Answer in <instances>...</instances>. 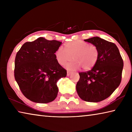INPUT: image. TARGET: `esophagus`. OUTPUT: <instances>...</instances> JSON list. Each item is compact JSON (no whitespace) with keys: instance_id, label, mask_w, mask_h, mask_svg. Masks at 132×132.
<instances>
[{"instance_id":"esophagus-1","label":"esophagus","mask_w":132,"mask_h":132,"mask_svg":"<svg viewBox=\"0 0 132 132\" xmlns=\"http://www.w3.org/2000/svg\"><path fill=\"white\" fill-rule=\"evenodd\" d=\"M71 74V71H67V76H70Z\"/></svg>"}]
</instances>
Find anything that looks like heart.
Returning <instances> with one entry per match:
<instances>
[{
	"mask_svg": "<svg viewBox=\"0 0 132 132\" xmlns=\"http://www.w3.org/2000/svg\"><path fill=\"white\" fill-rule=\"evenodd\" d=\"M65 49L60 46L55 52L57 61L64 66L73 59L75 60L66 66L70 70H77L81 66L85 70H90L97 63L99 51L97 46L81 40L69 42L65 44Z\"/></svg>",
	"mask_w": 132,
	"mask_h": 132,
	"instance_id": "obj_1",
	"label": "heart"
}]
</instances>
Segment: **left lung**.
Returning a JSON list of instances; mask_svg holds the SVG:
<instances>
[{"label":"left lung","instance_id":"left-lung-1","mask_svg":"<svg viewBox=\"0 0 132 132\" xmlns=\"http://www.w3.org/2000/svg\"><path fill=\"white\" fill-rule=\"evenodd\" d=\"M84 41L97 46L99 56L91 70L79 73L80 79L77 82L76 90L84 101L100 102L109 97L119 86L123 61L113 42L98 37Z\"/></svg>","mask_w":132,"mask_h":132}]
</instances>
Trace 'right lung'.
<instances>
[{
    "label": "right lung",
    "mask_w": 132,
    "mask_h": 132,
    "mask_svg": "<svg viewBox=\"0 0 132 132\" xmlns=\"http://www.w3.org/2000/svg\"><path fill=\"white\" fill-rule=\"evenodd\" d=\"M61 42L42 37L27 42L15 58L14 77L21 93L37 103H48L57 97V82L67 71L60 65L55 53Z\"/></svg>",
    "instance_id": "right-lung-1"
}]
</instances>
